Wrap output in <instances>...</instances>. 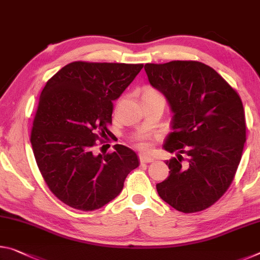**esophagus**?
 <instances>
[{"instance_id": "esophagus-1", "label": "esophagus", "mask_w": 260, "mask_h": 260, "mask_svg": "<svg viewBox=\"0 0 260 260\" xmlns=\"http://www.w3.org/2000/svg\"><path fill=\"white\" fill-rule=\"evenodd\" d=\"M139 158L141 163H151L152 160H154V158H151L149 156H146V155H140Z\"/></svg>"}]
</instances>
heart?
I'll return each mask as SVG.
<instances>
[{
	"label": "heart",
	"instance_id": "obj_1",
	"mask_svg": "<svg viewBox=\"0 0 260 260\" xmlns=\"http://www.w3.org/2000/svg\"><path fill=\"white\" fill-rule=\"evenodd\" d=\"M148 92H156V91H154V90H148L146 93H148ZM139 148L143 151H147L150 149V145L147 141H145V140H141V141L139 142Z\"/></svg>",
	"mask_w": 260,
	"mask_h": 260
}]
</instances>
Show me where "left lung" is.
I'll list each match as a JSON object with an SVG mask.
<instances>
[{"label":"left lung","mask_w":260,"mask_h":260,"mask_svg":"<svg viewBox=\"0 0 260 260\" xmlns=\"http://www.w3.org/2000/svg\"><path fill=\"white\" fill-rule=\"evenodd\" d=\"M145 71L174 114L163 148L177 157L167 160L170 175L156 185L158 196L179 212L204 211L224 194L240 164L246 140L241 98L213 68L197 61L147 63Z\"/></svg>","instance_id":"1"}]
</instances>
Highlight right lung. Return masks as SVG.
<instances>
[{"label": "right lung", "instance_id": "1", "mask_svg": "<svg viewBox=\"0 0 260 260\" xmlns=\"http://www.w3.org/2000/svg\"><path fill=\"white\" fill-rule=\"evenodd\" d=\"M143 64L72 62L61 68L40 93L31 145L49 189L66 205L94 211L120 194L139 167L135 152L115 145L112 154L94 155L98 134L109 133L113 101Z\"/></svg>", "mask_w": 260, "mask_h": 260}]
</instances>
